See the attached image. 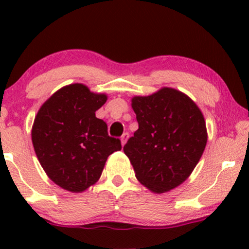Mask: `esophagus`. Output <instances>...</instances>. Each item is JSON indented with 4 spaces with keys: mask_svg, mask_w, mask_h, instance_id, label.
Instances as JSON below:
<instances>
[{
    "mask_svg": "<svg viewBox=\"0 0 249 249\" xmlns=\"http://www.w3.org/2000/svg\"><path fill=\"white\" fill-rule=\"evenodd\" d=\"M127 139H128V133H127V132L123 133V136L121 137V142H122V145H123V146H124L125 142H127Z\"/></svg>",
    "mask_w": 249,
    "mask_h": 249,
    "instance_id": "obj_1",
    "label": "esophagus"
}]
</instances>
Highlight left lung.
Here are the masks:
<instances>
[{"mask_svg":"<svg viewBox=\"0 0 249 249\" xmlns=\"http://www.w3.org/2000/svg\"><path fill=\"white\" fill-rule=\"evenodd\" d=\"M138 130L124 146L136 178L154 193L173 190L196 166L207 142L206 123L190 97L172 88L136 96Z\"/></svg>","mask_w":249,"mask_h":249,"instance_id":"8db88e82","label":"left lung"}]
</instances>
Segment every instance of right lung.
Wrapping results in <instances>:
<instances>
[{
  "label": "right lung",
  "mask_w": 249,
  "mask_h": 249,
  "mask_svg": "<svg viewBox=\"0 0 249 249\" xmlns=\"http://www.w3.org/2000/svg\"><path fill=\"white\" fill-rule=\"evenodd\" d=\"M83 84L59 89L37 112L31 139L48 177L70 192H83L101 178L107 157L122 150L96 111L107 102Z\"/></svg>",
  "instance_id": "right-lung-1"
}]
</instances>
